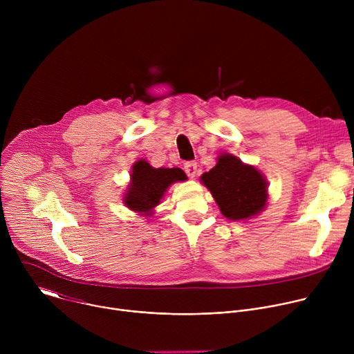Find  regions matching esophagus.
I'll return each instance as SVG.
<instances>
[{"mask_svg": "<svg viewBox=\"0 0 354 354\" xmlns=\"http://www.w3.org/2000/svg\"><path fill=\"white\" fill-rule=\"evenodd\" d=\"M185 172L187 174V176H189V178H194V176L197 175V172H198V169H197V164H196L194 161L186 162V164H185Z\"/></svg>", "mask_w": 354, "mask_h": 354, "instance_id": "obj_1", "label": "esophagus"}]
</instances>
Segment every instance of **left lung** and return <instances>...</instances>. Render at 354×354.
<instances>
[{"label": "left lung", "mask_w": 354, "mask_h": 354, "mask_svg": "<svg viewBox=\"0 0 354 354\" xmlns=\"http://www.w3.org/2000/svg\"><path fill=\"white\" fill-rule=\"evenodd\" d=\"M228 220L258 216L268 203V180L252 165L231 154H221L217 164L200 176Z\"/></svg>", "instance_id": "1"}]
</instances>
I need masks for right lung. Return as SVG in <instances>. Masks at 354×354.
<instances>
[{
    "label": "right lung",
    "mask_w": 354,
    "mask_h": 354,
    "mask_svg": "<svg viewBox=\"0 0 354 354\" xmlns=\"http://www.w3.org/2000/svg\"><path fill=\"white\" fill-rule=\"evenodd\" d=\"M131 180L124 194V205L141 216H153L154 209L175 182L187 179L180 168H153L145 160L137 161L131 168Z\"/></svg>",
    "instance_id": "add662e5"
}]
</instances>
